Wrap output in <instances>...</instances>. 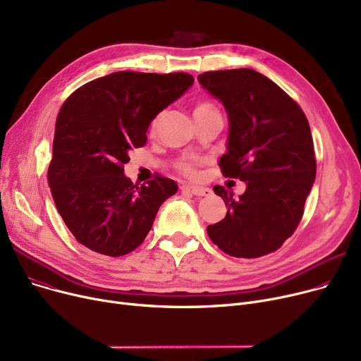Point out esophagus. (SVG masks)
I'll list each match as a JSON object with an SVG mask.
<instances>
[{"label": "esophagus", "instance_id": "esophagus-1", "mask_svg": "<svg viewBox=\"0 0 361 361\" xmlns=\"http://www.w3.org/2000/svg\"><path fill=\"white\" fill-rule=\"evenodd\" d=\"M181 190H183V192H187V193L196 195V196H209V195H211V188H207V187H200V185L183 184V185H181Z\"/></svg>", "mask_w": 361, "mask_h": 361}]
</instances>
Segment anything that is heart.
I'll return each mask as SVG.
<instances>
[{
	"instance_id": "b5f03b06",
	"label": "heart",
	"mask_w": 361,
	"mask_h": 361,
	"mask_svg": "<svg viewBox=\"0 0 361 361\" xmlns=\"http://www.w3.org/2000/svg\"><path fill=\"white\" fill-rule=\"evenodd\" d=\"M211 112H218L216 106L211 101H200L195 106V116H202V114H211ZM155 126H157V120L152 121V128H155ZM181 171L188 176L195 173V169L190 164H183Z\"/></svg>"
}]
</instances>
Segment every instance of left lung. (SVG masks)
Returning a JSON list of instances; mask_svg holds the SVG:
<instances>
[{
	"label": "left lung",
	"instance_id": "8db88e82",
	"mask_svg": "<svg viewBox=\"0 0 361 361\" xmlns=\"http://www.w3.org/2000/svg\"><path fill=\"white\" fill-rule=\"evenodd\" d=\"M197 80L228 114L222 174L247 184L237 199L222 185L214 187L228 211L207 226V235L234 257L272 253L295 231L314 183L309 121L295 101L255 70L206 71Z\"/></svg>",
	"mask_w": 361,
	"mask_h": 361
}]
</instances>
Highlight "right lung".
<instances>
[{
    "instance_id": "1",
    "label": "right lung",
    "mask_w": 361,
    "mask_h": 361,
    "mask_svg": "<svg viewBox=\"0 0 361 361\" xmlns=\"http://www.w3.org/2000/svg\"><path fill=\"white\" fill-rule=\"evenodd\" d=\"M187 73L117 71L73 92L55 123L51 193L63 221L85 247L112 257L143 243L161 204L177 193L157 176L133 184L124 176L128 152L146 145L158 114L193 85Z\"/></svg>"
}]
</instances>
